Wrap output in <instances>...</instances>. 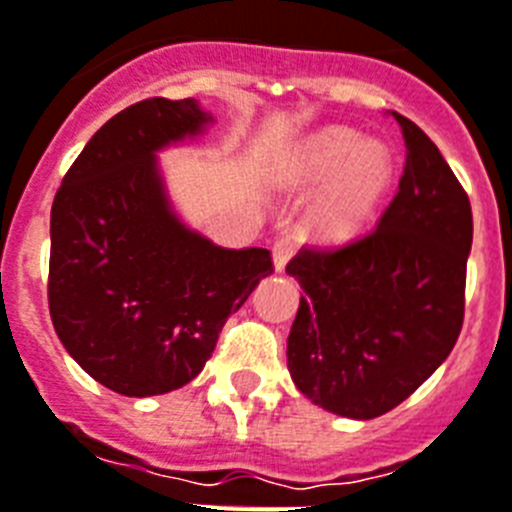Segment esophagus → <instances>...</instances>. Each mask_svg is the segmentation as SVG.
Instances as JSON below:
<instances>
[{
	"instance_id": "obj_1",
	"label": "esophagus",
	"mask_w": 512,
	"mask_h": 512,
	"mask_svg": "<svg viewBox=\"0 0 512 512\" xmlns=\"http://www.w3.org/2000/svg\"><path fill=\"white\" fill-rule=\"evenodd\" d=\"M296 252V236L286 234V236H278L276 244H273V265H276V270L281 273L286 265H289V260L294 257Z\"/></svg>"
}]
</instances>
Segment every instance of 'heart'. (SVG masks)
I'll list each match as a JSON object with an SVG mask.
<instances>
[{"instance_id":"obj_1","label":"heart","mask_w":512,"mask_h":512,"mask_svg":"<svg viewBox=\"0 0 512 512\" xmlns=\"http://www.w3.org/2000/svg\"><path fill=\"white\" fill-rule=\"evenodd\" d=\"M395 163L380 143H364L349 127H328L299 148L296 184L325 190L312 208V226L328 242H346L375 218L393 184Z\"/></svg>"}]
</instances>
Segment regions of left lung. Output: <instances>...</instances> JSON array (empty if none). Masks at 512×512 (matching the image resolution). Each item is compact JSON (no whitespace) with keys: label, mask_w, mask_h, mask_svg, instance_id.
<instances>
[{"label":"left lung","mask_w":512,"mask_h":512,"mask_svg":"<svg viewBox=\"0 0 512 512\" xmlns=\"http://www.w3.org/2000/svg\"><path fill=\"white\" fill-rule=\"evenodd\" d=\"M406 163L372 234L304 247L286 265L304 296L289 333L291 380L349 419L403 403L453 351L463 325L471 203L437 145L395 114Z\"/></svg>","instance_id":"obj_1"}]
</instances>
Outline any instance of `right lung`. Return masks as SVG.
<instances>
[{"label":"right lung","mask_w":512,"mask_h":512,"mask_svg":"<svg viewBox=\"0 0 512 512\" xmlns=\"http://www.w3.org/2000/svg\"><path fill=\"white\" fill-rule=\"evenodd\" d=\"M210 122L195 98L132 103L90 137L51 205V322L119 395L195 380L231 312L273 273L268 249L218 247L171 208L156 153Z\"/></svg>","instance_id":"obj_1"}]
</instances>
